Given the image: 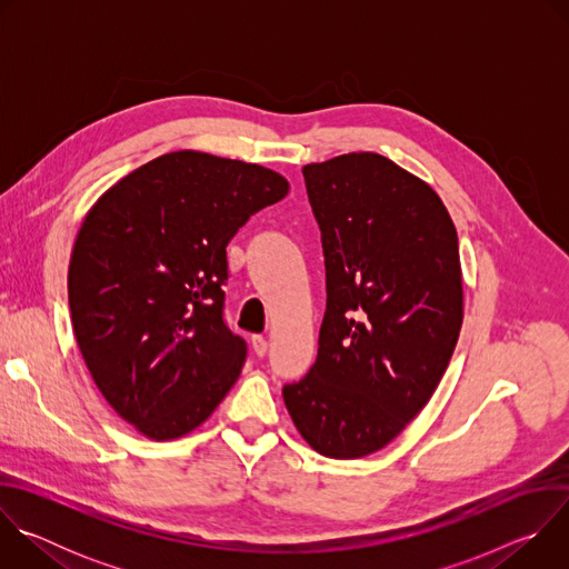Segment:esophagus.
<instances>
[{
  "instance_id": "1",
  "label": "esophagus",
  "mask_w": 569,
  "mask_h": 569,
  "mask_svg": "<svg viewBox=\"0 0 569 569\" xmlns=\"http://www.w3.org/2000/svg\"><path fill=\"white\" fill-rule=\"evenodd\" d=\"M252 349L257 356H266L268 353V340L263 336H252Z\"/></svg>"
}]
</instances>
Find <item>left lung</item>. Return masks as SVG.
Returning <instances> with one entry per match:
<instances>
[{"instance_id": "8db88e82", "label": "left lung", "mask_w": 569, "mask_h": 569, "mask_svg": "<svg viewBox=\"0 0 569 569\" xmlns=\"http://www.w3.org/2000/svg\"><path fill=\"white\" fill-rule=\"evenodd\" d=\"M301 173L329 299L317 360L283 402L312 450L360 459L417 419L448 369L463 321L457 229L428 182L378 152Z\"/></svg>"}]
</instances>
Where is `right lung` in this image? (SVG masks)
Instances as JSON below:
<instances>
[{
    "mask_svg": "<svg viewBox=\"0 0 569 569\" xmlns=\"http://www.w3.org/2000/svg\"><path fill=\"white\" fill-rule=\"evenodd\" d=\"M288 180L200 150L150 159L86 213L67 272L71 327L110 408L152 441L200 428L246 342L222 321L227 242Z\"/></svg>",
    "mask_w": 569,
    "mask_h": 569,
    "instance_id": "add662e5",
    "label": "right lung"
}]
</instances>
